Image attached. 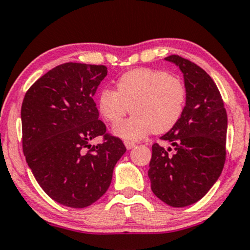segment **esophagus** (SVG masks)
Instances as JSON below:
<instances>
[{
  "label": "esophagus",
  "instance_id": "34e87169",
  "mask_svg": "<svg viewBox=\"0 0 250 250\" xmlns=\"http://www.w3.org/2000/svg\"><path fill=\"white\" fill-rule=\"evenodd\" d=\"M125 147H127L128 148V150H130V148H132V147H134L135 146V143H134V142H125Z\"/></svg>",
  "mask_w": 250,
  "mask_h": 250
}]
</instances>
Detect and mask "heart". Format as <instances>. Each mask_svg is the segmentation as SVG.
Returning a JSON list of instances; mask_svg holds the SVG:
<instances>
[{"label": "heart", "instance_id": "heart-1", "mask_svg": "<svg viewBox=\"0 0 250 250\" xmlns=\"http://www.w3.org/2000/svg\"><path fill=\"white\" fill-rule=\"evenodd\" d=\"M116 88L98 93V108L107 121L115 123L130 109L134 115L114 125V134L128 142L144 138L151 131L163 134L181 119L187 91L183 82L167 71L140 68L119 78Z\"/></svg>", "mask_w": 250, "mask_h": 250}]
</instances>
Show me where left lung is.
<instances>
[{
	"instance_id": "left-lung-1",
	"label": "left lung",
	"mask_w": 250,
	"mask_h": 250,
	"mask_svg": "<svg viewBox=\"0 0 250 250\" xmlns=\"http://www.w3.org/2000/svg\"><path fill=\"white\" fill-rule=\"evenodd\" d=\"M165 60L181 70L187 98L181 119L160 137L174 153L154 143L147 175L159 200L183 208L200 201L222 174L227 114L217 85L203 69L179 55Z\"/></svg>"
}]
</instances>
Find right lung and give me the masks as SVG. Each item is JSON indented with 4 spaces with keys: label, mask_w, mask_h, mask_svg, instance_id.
Listing matches in <instances>:
<instances>
[{
    "label": "right lung",
    "mask_w": 250,
    "mask_h": 250,
    "mask_svg": "<svg viewBox=\"0 0 250 250\" xmlns=\"http://www.w3.org/2000/svg\"><path fill=\"white\" fill-rule=\"evenodd\" d=\"M106 76L105 65L63 63L41 76L21 104L27 165L42 190L65 207L86 208L99 200L127 151L98 119L93 96ZM98 135L104 142L91 146Z\"/></svg>",
    "instance_id": "right-lung-1"
}]
</instances>
